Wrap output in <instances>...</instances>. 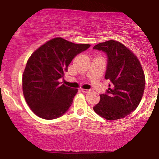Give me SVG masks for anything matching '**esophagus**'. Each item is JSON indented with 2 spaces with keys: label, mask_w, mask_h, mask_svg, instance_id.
Here are the masks:
<instances>
[{
  "label": "esophagus",
  "mask_w": 159,
  "mask_h": 159,
  "mask_svg": "<svg viewBox=\"0 0 159 159\" xmlns=\"http://www.w3.org/2000/svg\"><path fill=\"white\" fill-rule=\"evenodd\" d=\"M81 90L82 92H84V93H89V92H90V91H91L90 89H81Z\"/></svg>",
  "instance_id": "obj_1"
}]
</instances>
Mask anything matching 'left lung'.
Returning a JSON list of instances; mask_svg holds the SVG:
<instances>
[{"label":"left lung","instance_id":"8db88e82","mask_svg":"<svg viewBox=\"0 0 159 159\" xmlns=\"http://www.w3.org/2000/svg\"><path fill=\"white\" fill-rule=\"evenodd\" d=\"M108 57L105 78L110 81L94 111L108 120L123 118L137 108L145 86V77L137 57L123 44L108 40L94 46Z\"/></svg>","mask_w":159,"mask_h":159}]
</instances>
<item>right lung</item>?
<instances>
[{"instance_id": "1", "label": "right lung", "mask_w": 159, "mask_h": 159, "mask_svg": "<svg viewBox=\"0 0 159 159\" xmlns=\"http://www.w3.org/2000/svg\"><path fill=\"white\" fill-rule=\"evenodd\" d=\"M90 47L63 38H53L34 52L23 74L26 103L39 117L53 120L63 115L73 103L78 89L59 83L75 56Z\"/></svg>"}]
</instances>
